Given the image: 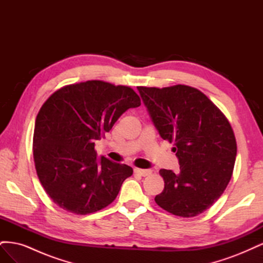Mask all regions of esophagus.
<instances>
[{"label": "esophagus", "instance_id": "obj_1", "mask_svg": "<svg viewBox=\"0 0 263 263\" xmlns=\"http://www.w3.org/2000/svg\"><path fill=\"white\" fill-rule=\"evenodd\" d=\"M134 171H135V173H136V174H139V176H141V177H147V176H150V174L153 173V171H151V170L138 169V168H136V169H135Z\"/></svg>", "mask_w": 263, "mask_h": 263}]
</instances>
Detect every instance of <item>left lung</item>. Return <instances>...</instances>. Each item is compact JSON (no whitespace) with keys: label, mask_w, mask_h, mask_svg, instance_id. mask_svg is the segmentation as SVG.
I'll return each instance as SVG.
<instances>
[{"label":"left lung","mask_w":263,"mask_h":263,"mask_svg":"<svg viewBox=\"0 0 263 263\" xmlns=\"http://www.w3.org/2000/svg\"><path fill=\"white\" fill-rule=\"evenodd\" d=\"M160 136L173 142L180 172L161 169L164 189L155 197L164 211L194 217L216 202L232 178L237 144L221 110L195 87L137 86Z\"/></svg>","instance_id":"1"}]
</instances>
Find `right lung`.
Returning <instances> with one entry per match:
<instances>
[{
  "instance_id": "obj_1",
  "label": "right lung",
  "mask_w": 263,
  "mask_h": 263,
  "mask_svg": "<svg viewBox=\"0 0 263 263\" xmlns=\"http://www.w3.org/2000/svg\"><path fill=\"white\" fill-rule=\"evenodd\" d=\"M132 87L91 80L60 87L35 122L33 155L39 181L59 208L86 215L112 203L129 165L97 158L94 140L105 136L125 110L138 107Z\"/></svg>"
}]
</instances>
